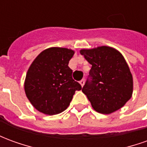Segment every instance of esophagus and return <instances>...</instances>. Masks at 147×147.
<instances>
[{"instance_id": "1", "label": "esophagus", "mask_w": 147, "mask_h": 147, "mask_svg": "<svg viewBox=\"0 0 147 147\" xmlns=\"http://www.w3.org/2000/svg\"><path fill=\"white\" fill-rule=\"evenodd\" d=\"M84 83H85V81H84V80H80V85L82 86H83V85H84Z\"/></svg>"}]
</instances>
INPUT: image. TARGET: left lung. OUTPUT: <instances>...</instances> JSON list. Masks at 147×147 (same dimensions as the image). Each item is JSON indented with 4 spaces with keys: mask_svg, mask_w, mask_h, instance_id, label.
Wrapping results in <instances>:
<instances>
[{
    "mask_svg": "<svg viewBox=\"0 0 147 147\" xmlns=\"http://www.w3.org/2000/svg\"><path fill=\"white\" fill-rule=\"evenodd\" d=\"M92 65L82 91L99 113L110 114L131 98L133 78L123 55L109 46L81 49Z\"/></svg>",
    "mask_w": 147,
    "mask_h": 147,
    "instance_id": "8db88e82",
    "label": "left lung"
}]
</instances>
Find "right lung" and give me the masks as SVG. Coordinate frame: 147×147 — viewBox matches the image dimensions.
<instances>
[{"mask_svg":"<svg viewBox=\"0 0 147 147\" xmlns=\"http://www.w3.org/2000/svg\"><path fill=\"white\" fill-rule=\"evenodd\" d=\"M75 51L51 47L37 57L27 71L24 90L34 108L42 113L55 115L70 105L76 90L82 86L72 79L68 63Z\"/></svg>","mask_w":147,"mask_h":147,"instance_id":"add662e5","label":"right lung"}]
</instances>
